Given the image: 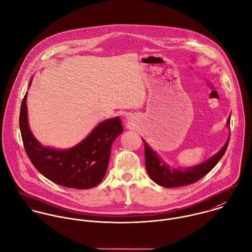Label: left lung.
<instances>
[{"label": "left lung", "mask_w": 252, "mask_h": 252, "mask_svg": "<svg viewBox=\"0 0 252 252\" xmlns=\"http://www.w3.org/2000/svg\"><path fill=\"white\" fill-rule=\"evenodd\" d=\"M230 119H228V126H230ZM230 139H228L225 146L211 158L206 160L205 162L194 166L189 168L187 170H170L157 156V154L145 144V158H146V168L151 179L159 186L164 188H177L183 187L187 185L193 184L204 177L207 173H209L213 167L219 162V160L223 158L228 148Z\"/></svg>", "instance_id": "1"}]
</instances>
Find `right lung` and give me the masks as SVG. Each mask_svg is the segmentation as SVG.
<instances>
[{
    "label": "right lung",
    "mask_w": 252,
    "mask_h": 252,
    "mask_svg": "<svg viewBox=\"0 0 252 252\" xmlns=\"http://www.w3.org/2000/svg\"><path fill=\"white\" fill-rule=\"evenodd\" d=\"M26 97L27 93L21 102L19 128L25 152L34 167L49 180L66 188L86 189L97 186L106 173L112 143L123 132L120 118L99 123L72 149L54 150L41 146L31 133Z\"/></svg>",
    "instance_id": "1"
}]
</instances>
